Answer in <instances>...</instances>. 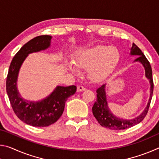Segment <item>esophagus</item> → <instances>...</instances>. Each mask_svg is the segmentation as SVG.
Instances as JSON below:
<instances>
[{
	"mask_svg": "<svg viewBox=\"0 0 159 159\" xmlns=\"http://www.w3.org/2000/svg\"><path fill=\"white\" fill-rule=\"evenodd\" d=\"M85 90V88L83 87V85H79L77 87V91L78 92H81V91Z\"/></svg>",
	"mask_w": 159,
	"mask_h": 159,
	"instance_id": "34e87169",
	"label": "esophagus"
}]
</instances>
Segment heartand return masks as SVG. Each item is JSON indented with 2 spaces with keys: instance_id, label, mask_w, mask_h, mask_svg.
<instances>
[{
  "instance_id": "b5f03b06",
  "label": "heart",
  "mask_w": 159,
  "mask_h": 159,
  "mask_svg": "<svg viewBox=\"0 0 159 159\" xmlns=\"http://www.w3.org/2000/svg\"><path fill=\"white\" fill-rule=\"evenodd\" d=\"M120 60L118 48L109 45H97L79 51L76 54V64L67 61V66L71 71L78 73L79 69H89L91 79H103L111 73Z\"/></svg>"
}]
</instances>
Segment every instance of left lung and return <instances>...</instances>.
<instances>
[{"mask_svg":"<svg viewBox=\"0 0 159 159\" xmlns=\"http://www.w3.org/2000/svg\"><path fill=\"white\" fill-rule=\"evenodd\" d=\"M130 55L138 56L134 61L140 62L145 69V76L149 79L150 83L149 99L144 111L138 117L130 120L123 119V118H118L114 116L109 109L108 103L107 101L105 84H103L100 87H99L96 91L97 100L92 108L93 114L102 127L109 128L110 130H124V129L133 127L140 123L146 116L147 112L149 111L151 100H152L153 95V90H154V81L152 79V67H151L149 61L145 57L143 52L134 43H133V46L130 49Z\"/></svg>","mask_w":159,"mask_h":159,"instance_id":"obj_1","label":"left lung"}]
</instances>
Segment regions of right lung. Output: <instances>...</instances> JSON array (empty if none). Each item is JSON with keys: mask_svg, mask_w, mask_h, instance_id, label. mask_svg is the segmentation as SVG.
<instances>
[{"mask_svg": "<svg viewBox=\"0 0 159 159\" xmlns=\"http://www.w3.org/2000/svg\"><path fill=\"white\" fill-rule=\"evenodd\" d=\"M52 36H37L21 48L13 57L6 79V91L16 116L24 123L34 127H46L60 118L70 96L76 91V86H57L41 101L32 102L23 99L19 93L17 80L20 69L29 54L44 50L50 47Z\"/></svg>", "mask_w": 159, "mask_h": 159, "instance_id": "1", "label": "right lung"}]
</instances>
